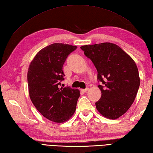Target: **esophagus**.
<instances>
[{"instance_id": "obj_1", "label": "esophagus", "mask_w": 153, "mask_h": 153, "mask_svg": "<svg viewBox=\"0 0 153 153\" xmlns=\"http://www.w3.org/2000/svg\"><path fill=\"white\" fill-rule=\"evenodd\" d=\"M88 89H89L88 88H86L85 89H82V91L83 92H86L88 90Z\"/></svg>"}]
</instances>
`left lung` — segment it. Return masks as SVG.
Instances as JSON below:
<instances>
[{
    "label": "left lung",
    "mask_w": 153,
    "mask_h": 153,
    "mask_svg": "<svg viewBox=\"0 0 153 153\" xmlns=\"http://www.w3.org/2000/svg\"><path fill=\"white\" fill-rule=\"evenodd\" d=\"M97 71L101 97L95 103L97 111L107 118L116 119L134 102L140 85L135 62L117 45L105 42L81 47Z\"/></svg>",
    "instance_id": "obj_1"
}]
</instances>
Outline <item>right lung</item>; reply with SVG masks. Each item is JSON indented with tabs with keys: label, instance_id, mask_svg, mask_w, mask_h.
Masks as SVG:
<instances>
[{
	"label": "right lung",
	"instance_id": "1",
	"mask_svg": "<svg viewBox=\"0 0 153 153\" xmlns=\"http://www.w3.org/2000/svg\"><path fill=\"white\" fill-rule=\"evenodd\" d=\"M77 48L62 43L49 45L39 51L29 65L30 97L38 111L53 122L69 120L76 109L79 91L60 86L65 76L63 65Z\"/></svg>",
	"mask_w": 153,
	"mask_h": 153
}]
</instances>
